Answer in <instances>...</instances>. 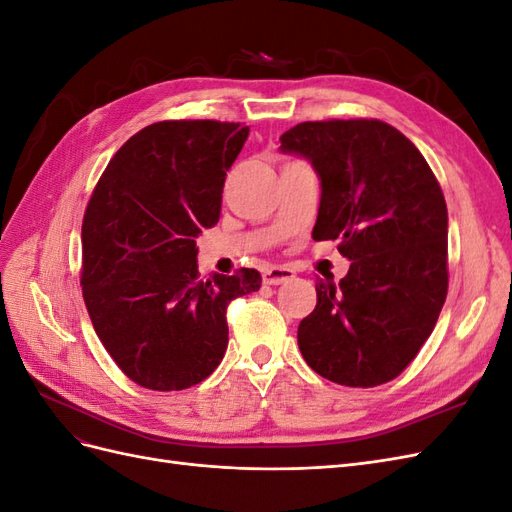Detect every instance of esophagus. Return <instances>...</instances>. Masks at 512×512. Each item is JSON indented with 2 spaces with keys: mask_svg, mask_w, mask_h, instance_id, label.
Returning a JSON list of instances; mask_svg holds the SVG:
<instances>
[{
  "mask_svg": "<svg viewBox=\"0 0 512 512\" xmlns=\"http://www.w3.org/2000/svg\"><path fill=\"white\" fill-rule=\"evenodd\" d=\"M292 277H294V273L290 269L269 267V269H265V273H262V282H265L267 286H280L284 282H290Z\"/></svg>",
  "mask_w": 512,
  "mask_h": 512,
  "instance_id": "esophagus-1",
  "label": "esophagus"
}]
</instances>
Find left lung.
Wrapping results in <instances>:
<instances>
[{
  "label": "left lung",
  "instance_id": "obj_1",
  "mask_svg": "<svg viewBox=\"0 0 512 512\" xmlns=\"http://www.w3.org/2000/svg\"><path fill=\"white\" fill-rule=\"evenodd\" d=\"M280 151L312 164L320 207L312 237L339 239V284H316L297 339L316 374L344 386L397 378L427 342L446 301L448 211L429 164L378 119L305 121Z\"/></svg>",
  "mask_w": 512,
  "mask_h": 512
}]
</instances>
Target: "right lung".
<instances>
[{
    "instance_id": "add662e5",
    "label": "right lung",
    "mask_w": 512,
    "mask_h": 512,
    "mask_svg": "<svg viewBox=\"0 0 512 512\" xmlns=\"http://www.w3.org/2000/svg\"><path fill=\"white\" fill-rule=\"evenodd\" d=\"M247 134L209 119L151 123L115 153L89 200L87 312L106 352L145 389L183 391L211 376L228 346V303L260 288L254 269L203 282L196 258Z\"/></svg>"
}]
</instances>
